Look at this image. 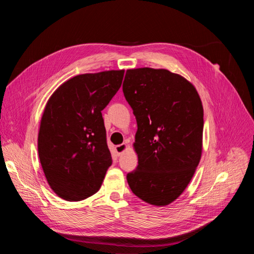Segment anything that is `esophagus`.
I'll use <instances>...</instances> for the list:
<instances>
[{"mask_svg": "<svg viewBox=\"0 0 254 254\" xmlns=\"http://www.w3.org/2000/svg\"><path fill=\"white\" fill-rule=\"evenodd\" d=\"M128 149V145L126 143H123V144H120L118 146H115V151H117V153L119 156H121L123 152H125L126 150Z\"/></svg>", "mask_w": 254, "mask_h": 254, "instance_id": "34e87169", "label": "esophagus"}]
</instances>
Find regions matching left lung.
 <instances>
[{
  "mask_svg": "<svg viewBox=\"0 0 254 254\" xmlns=\"http://www.w3.org/2000/svg\"><path fill=\"white\" fill-rule=\"evenodd\" d=\"M123 92L137 124L139 165L127 175L128 184L143 201L165 206L187 189L201 158L200 96L183 76L151 67L127 70Z\"/></svg>",
  "mask_w": 254,
  "mask_h": 254,
  "instance_id": "1",
  "label": "left lung"
}]
</instances>
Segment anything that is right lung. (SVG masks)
Masks as SVG:
<instances>
[{"label":"right lung","instance_id":"obj_1","mask_svg":"<svg viewBox=\"0 0 254 254\" xmlns=\"http://www.w3.org/2000/svg\"><path fill=\"white\" fill-rule=\"evenodd\" d=\"M124 73L74 76L60 84L45 105L38 153L49 186L66 201L94 195L112 164L102 110L121 88Z\"/></svg>","mask_w":254,"mask_h":254}]
</instances>
